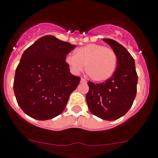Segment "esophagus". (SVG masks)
<instances>
[{
    "mask_svg": "<svg viewBox=\"0 0 158 158\" xmlns=\"http://www.w3.org/2000/svg\"><path fill=\"white\" fill-rule=\"evenodd\" d=\"M81 82H86V81H85L83 78H81Z\"/></svg>",
    "mask_w": 158,
    "mask_h": 158,
    "instance_id": "34e87169",
    "label": "esophagus"
}]
</instances>
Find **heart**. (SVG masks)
I'll return each instance as SVG.
<instances>
[{
  "label": "heart",
  "mask_w": 158,
  "mask_h": 158,
  "mask_svg": "<svg viewBox=\"0 0 158 158\" xmlns=\"http://www.w3.org/2000/svg\"><path fill=\"white\" fill-rule=\"evenodd\" d=\"M65 62L72 73L83 71L93 81L104 82L112 77L116 68V56L112 48L97 44H89L77 48L76 55L69 54Z\"/></svg>",
  "instance_id": "1"
}]
</instances>
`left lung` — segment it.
Segmentation results:
<instances>
[{
	"instance_id": "8db88e82",
	"label": "left lung",
	"mask_w": 158,
	"mask_h": 158,
	"mask_svg": "<svg viewBox=\"0 0 158 158\" xmlns=\"http://www.w3.org/2000/svg\"><path fill=\"white\" fill-rule=\"evenodd\" d=\"M102 40L116 53V69L105 82H88L89 89L85 100L93 115L102 120H115L124 116L132 106L137 94V74L134 58L123 45L110 38Z\"/></svg>"
}]
</instances>
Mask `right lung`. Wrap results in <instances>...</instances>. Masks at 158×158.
<instances>
[{
	"label": "right lung",
	"mask_w": 158,
	"mask_h": 158,
	"mask_svg": "<svg viewBox=\"0 0 158 158\" xmlns=\"http://www.w3.org/2000/svg\"><path fill=\"white\" fill-rule=\"evenodd\" d=\"M76 45L45 35L23 53L15 71L14 92L18 106L31 118L52 119L63 112L80 78L65 62Z\"/></svg>",
	"instance_id": "add662e5"
}]
</instances>
